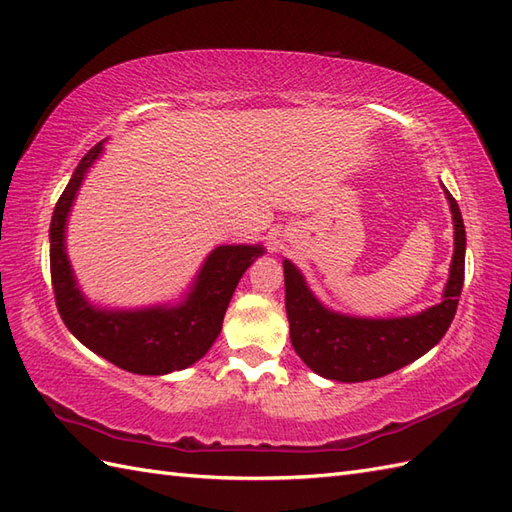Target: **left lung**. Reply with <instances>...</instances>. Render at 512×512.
I'll use <instances>...</instances> for the list:
<instances>
[{
	"label": "left lung",
	"mask_w": 512,
	"mask_h": 512,
	"mask_svg": "<svg viewBox=\"0 0 512 512\" xmlns=\"http://www.w3.org/2000/svg\"><path fill=\"white\" fill-rule=\"evenodd\" d=\"M454 225V255L441 303L413 316L359 318L333 311L311 292L303 272L283 259L285 309L296 355L322 378L363 383L396 372L435 348L450 329L465 279V225L454 196L445 190Z\"/></svg>",
	"instance_id": "8db88e82"
}]
</instances>
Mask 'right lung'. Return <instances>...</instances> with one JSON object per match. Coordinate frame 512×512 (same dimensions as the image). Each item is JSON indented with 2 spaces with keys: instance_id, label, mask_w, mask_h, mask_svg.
<instances>
[{
  "instance_id": "add662e5",
  "label": "right lung",
  "mask_w": 512,
  "mask_h": 512,
  "mask_svg": "<svg viewBox=\"0 0 512 512\" xmlns=\"http://www.w3.org/2000/svg\"><path fill=\"white\" fill-rule=\"evenodd\" d=\"M103 142H97L77 164L51 216L49 264L60 318L88 350L116 368L144 376L186 370L216 342L235 287L266 248L261 244L216 246L196 272L190 290L175 305L138 309L93 305L77 285L67 255V222L86 173L103 153Z\"/></svg>"
}]
</instances>
